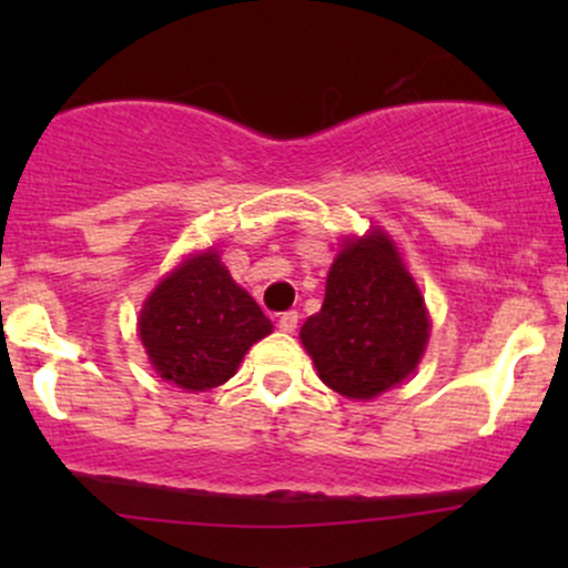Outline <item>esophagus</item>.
I'll return each instance as SVG.
<instances>
[{
    "mask_svg": "<svg viewBox=\"0 0 568 568\" xmlns=\"http://www.w3.org/2000/svg\"><path fill=\"white\" fill-rule=\"evenodd\" d=\"M298 325V312L296 310H288V312H280L277 315V328L285 331V334H293Z\"/></svg>",
    "mask_w": 568,
    "mask_h": 568,
    "instance_id": "esophagus-1",
    "label": "esophagus"
}]
</instances>
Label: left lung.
Returning a JSON list of instances; mask_svg holds the SVG:
<instances>
[{
    "label": "left lung",
    "instance_id": "1",
    "mask_svg": "<svg viewBox=\"0 0 568 568\" xmlns=\"http://www.w3.org/2000/svg\"><path fill=\"white\" fill-rule=\"evenodd\" d=\"M427 336L425 298L382 232L344 245L328 272L321 312L302 325V344L321 379L357 400L406 379Z\"/></svg>",
    "mask_w": 568,
    "mask_h": 568
}]
</instances>
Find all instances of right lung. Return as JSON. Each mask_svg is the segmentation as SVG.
<instances>
[{"label":"right lung","mask_w":568,"mask_h":568,"mask_svg":"<svg viewBox=\"0 0 568 568\" xmlns=\"http://www.w3.org/2000/svg\"><path fill=\"white\" fill-rule=\"evenodd\" d=\"M139 334L162 379L202 393L230 379L251 344L272 334V323L221 266L219 253L207 251L154 288Z\"/></svg>","instance_id":"right-lung-1"}]
</instances>
